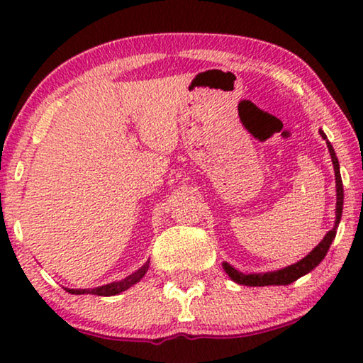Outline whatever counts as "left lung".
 Wrapping results in <instances>:
<instances>
[{
	"label": "left lung",
	"instance_id": "8db88e82",
	"mask_svg": "<svg viewBox=\"0 0 363 363\" xmlns=\"http://www.w3.org/2000/svg\"><path fill=\"white\" fill-rule=\"evenodd\" d=\"M320 135L324 140L327 142V148L330 152V158L332 163H334V172H335V188H337V206H335V225L332 230L327 233L319 245H317L314 250H312L309 255H307L304 259L297 261L296 264L287 266L284 269L279 271H272V272H264V274H242V272L236 271L235 267L228 264V262H223V267H225L226 274L231 277L233 281L238 282V284L242 286H287L291 282H294L302 277L307 272H311L314 267L319 266V262L324 259L327 251L334 241V238L337 235V226H339L340 218H342V208H344V186H342V178H340V170H339V160H337L334 147L330 145V142L327 140L325 133L319 130Z\"/></svg>",
	"mask_w": 363,
	"mask_h": 363
}]
</instances>
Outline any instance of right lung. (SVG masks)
Wrapping results in <instances>:
<instances>
[{
    "label": "right lung",
    "mask_w": 363,
    "mask_h": 363,
    "mask_svg": "<svg viewBox=\"0 0 363 363\" xmlns=\"http://www.w3.org/2000/svg\"><path fill=\"white\" fill-rule=\"evenodd\" d=\"M148 262H150V261H147L145 264L140 267V269L135 271L130 276H127L125 279H122V281L111 282V284H106V286H101V287H94V289H66V291L71 292V294H94V296H116V294H121L122 291H127L128 287L137 284V282L140 281L143 276H145V272L148 271Z\"/></svg>",
    "instance_id": "1"
}]
</instances>
